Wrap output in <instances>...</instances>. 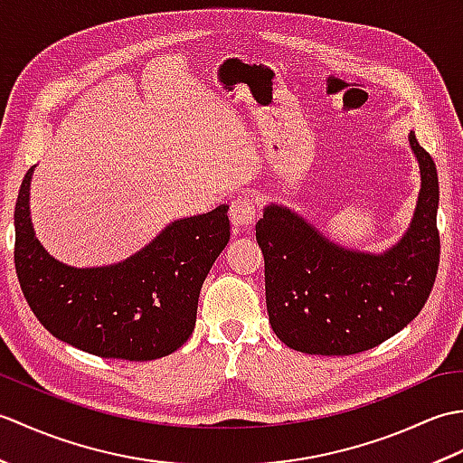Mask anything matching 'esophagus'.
Returning a JSON list of instances; mask_svg holds the SVG:
<instances>
[{
    "label": "esophagus",
    "instance_id": "esophagus-1",
    "mask_svg": "<svg viewBox=\"0 0 463 463\" xmlns=\"http://www.w3.org/2000/svg\"><path fill=\"white\" fill-rule=\"evenodd\" d=\"M231 222L237 229H247V226H252V222L257 221L259 214V204L257 201H252L250 196H237L231 203Z\"/></svg>",
    "mask_w": 463,
    "mask_h": 463
}]
</instances>
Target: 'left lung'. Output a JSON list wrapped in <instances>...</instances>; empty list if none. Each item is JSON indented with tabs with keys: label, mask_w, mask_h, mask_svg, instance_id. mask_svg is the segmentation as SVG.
<instances>
[{
	"label": "left lung",
	"mask_w": 463,
	"mask_h": 463,
	"mask_svg": "<svg viewBox=\"0 0 463 463\" xmlns=\"http://www.w3.org/2000/svg\"><path fill=\"white\" fill-rule=\"evenodd\" d=\"M420 194L410 229L382 254L342 249L288 206L269 204L257 222L267 310L288 348L350 356L378 346L414 320L439 264L436 163L414 133Z\"/></svg>",
	"instance_id": "left-lung-1"
}]
</instances>
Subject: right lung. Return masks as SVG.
Instances as JSON below:
<instances>
[{
  "mask_svg": "<svg viewBox=\"0 0 463 463\" xmlns=\"http://www.w3.org/2000/svg\"><path fill=\"white\" fill-rule=\"evenodd\" d=\"M33 169L15 203L14 260L37 320L55 338L101 358L143 362L181 348L194 330L206 274L231 239L229 206L171 222L123 262L75 269L35 239L29 219Z\"/></svg>",
  "mask_w": 463,
  "mask_h": 463,
  "instance_id": "add662e5",
  "label": "right lung"
}]
</instances>
